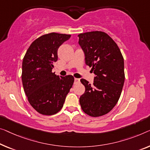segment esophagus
I'll return each mask as SVG.
<instances>
[{"mask_svg": "<svg viewBox=\"0 0 150 150\" xmlns=\"http://www.w3.org/2000/svg\"><path fill=\"white\" fill-rule=\"evenodd\" d=\"M80 83V79H78V78H75V81H74V83L75 84H77Z\"/></svg>", "mask_w": 150, "mask_h": 150, "instance_id": "1", "label": "esophagus"}]
</instances>
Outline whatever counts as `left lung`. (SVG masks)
Wrapping results in <instances>:
<instances>
[{
    "label": "left lung",
    "mask_w": 150,
    "mask_h": 150,
    "mask_svg": "<svg viewBox=\"0 0 150 150\" xmlns=\"http://www.w3.org/2000/svg\"><path fill=\"white\" fill-rule=\"evenodd\" d=\"M86 64L95 75L93 85L86 79V88L79 98L85 113L97 117L109 112L121 94L125 82L124 59L119 48L106 33L91 32L78 35Z\"/></svg>",
    "instance_id": "8db88e82"
}]
</instances>
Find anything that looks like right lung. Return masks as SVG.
I'll list each match as a JSON object with an SVG mask.
<instances>
[{"label":"right lung","instance_id":"1","mask_svg":"<svg viewBox=\"0 0 150 150\" xmlns=\"http://www.w3.org/2000/svg\"><path fill=\"white\" fill-rule=\"evenodd\" d=\"M71 35L50 33L32 42L22 62V83L28 101L42 115H52L61 110L74 77L56 75L54 62L58 49Z\"/></svg>","mask_w":150,"mask_h":150}]
</instances>
